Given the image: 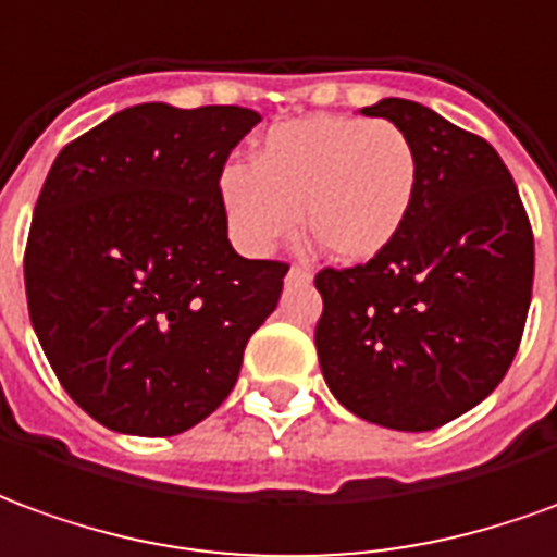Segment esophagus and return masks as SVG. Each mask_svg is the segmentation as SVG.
<instances>
[{
	"label": "esophagus",
	"mask_w": 557,
	"mask_h": 557,
	"mask_svg": "<svg viewBox=\"0 0 557 557\" xmlns=\"http://www.w3.org/2000/svg\"><path fill=\"white\" fill-rule=\"evenodd\" d=\"M311 278H314V270H311L309 263H294V267L287 270V282H290V285H309Z\"/></svg>",
	"instance_id": "esophagus-1"
}]
</instances>
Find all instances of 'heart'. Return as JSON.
Listing matches in <instances>:
<instances>
[{
	"instance_id": "obj_1",
	"label": "heart",
	"mask_w": 557,
	"mask_h": 557,
	"mask_svg": "<svg viewBox=\"0 0 557 557\" xmlns=\"http://www.w3.org/2000/svg\"><path fill=\"white\" fill-rule=\"evenodd\" d=\"M420 156L396 122L318 113L263 134L251 168L227 164L219 203L234 243L270 255L302 227L342 263L381 255L411 215Z\"/></svg>"
}]
</instances>
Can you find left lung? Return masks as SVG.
<instances>
[{"mask_svg": "<svg viewBox=\"0 0 557 557\" xmlns=\"http://www.w3.org/2000/svg\"><path fill=\"white\" fill-rule=\"evenodd\" d=\"M362 113L411 137L420 188L381 255L314 275V345L323 381L350 413L429 432L480 405L510 369L531 306L534 234L483 137L405 98Z\"/></svg>", "mask_w": 557, "mask_h": 557, "instance_id": "1", "label": "left lung"}]
</instances>
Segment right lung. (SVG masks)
Segmentation results:
<instances>
[{
    "label": "right lung",
    "instance_id": "add662e5",
    "mask_svg": "<svg viewBox=\"0 0 557 557\" xmlns=\"http://www.w3.org/2000/svg\"><path fill=\"white\" fill-rule=\"evenodd\" d=\"M260 116L161 101L113 113L47 173L23 278L35 335L83 411L113 432L180 435L231 396L287 263L239 258L219 176Z\"/></svg>",
    "mask_w": 557,
    "mask_h": 557
}]
</instances>
